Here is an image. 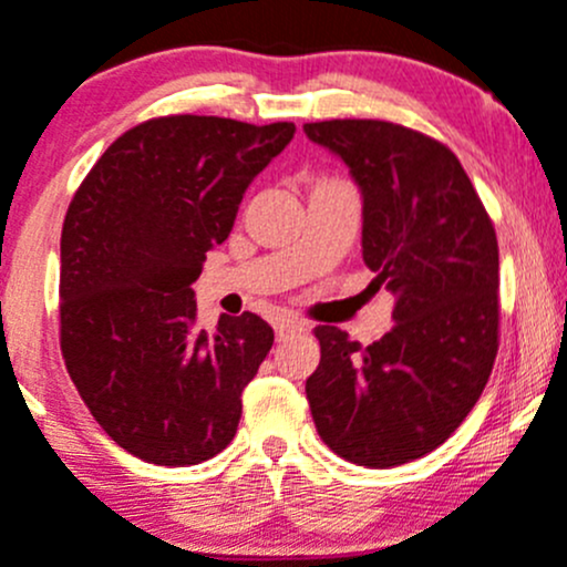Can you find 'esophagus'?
<instances>
[{"instance_id":"1","label":"esophagus","mask_w":567,"mask_h":567,"mask_svg":"<svg viewBox=\"0 0 567 567\" xmlns=\"http://www.w3.org/2000/svg\"><path fill=\"white\" fill-rule=\"evenodd\" d=\"M303 331V322L293 320V317H277L274 320V333H277V341H285L288 336L301 333Z\"/></svg>"}]
</instances>
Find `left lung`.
<instances>
[{
    "label": "left lung",
    "instance_id": "left-lung-1",
    "mask_svg": "<svg viewBox=\"0 0 567 567\" xmlns=\"http://www.w3.org/2000/svg\"><path fill=\"white\" fill-rule=\"evenodd\" d=\"M303 132L350 166L363 193V260L395 296L393 328L363 347L317 326L307 398L320 439L365 468L412 463L476 406L497 354L495 226L457 155L390 121H320Z\"/></svg>",
    "mask_w": 567,
    "mask_h": 567
}]
</instances>
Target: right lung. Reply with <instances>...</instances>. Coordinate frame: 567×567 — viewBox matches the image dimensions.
Here are the masks:
<instances>
[{"label": "right lung", "mask_w": 567, "mask_h": 567, "mask_svg": "<svg viewBox=\"0 0 567 567\" xmlns=\"http://www.w3.org/2000/svg\"><path fill=\"white\" fill-rule=\"evenodd\" d=\"M293 134V123L153 117L112 142L66 209L61 354L93 420L145 463H204L236 435L274 331L252 312L198 331L190 285Z\"/></svg>", "instance_id": "right-lung-1"}]
</instances>
